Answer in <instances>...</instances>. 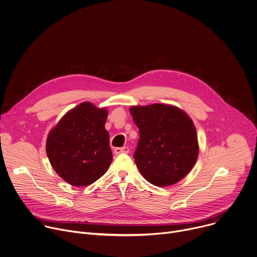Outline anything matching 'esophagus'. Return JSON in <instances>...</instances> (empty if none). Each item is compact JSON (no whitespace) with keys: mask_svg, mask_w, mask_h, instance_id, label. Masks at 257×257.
Wrapping results in <instances>:
<instances>
[{"mask_svg":"<svg viewBox=\"0 0 257 257\" xmlns=\"http://www.w3.org/2000/svg\"><path fill=\"white\" fill-rule=\"evenodd\" d=\"M115 155H121V154H128L129 153V148L128 146H123V148H117L114 150Z\"/></svg>","mask_w":257,"mask_h":257,"instance_id":"obj_1","label":"esophagus"}]
</instances>
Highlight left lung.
I'll return each mask as SVG.
<instances>
[{"label":"left lung","instance_id":"1","mask_svg":"<svg viewBox=\"0 0 257 257\" xmlns=\"http://www.w3.org/2000/svg\"><path fill=\"white\" fill-rule=\"evenodd\" d=\"M129 112L139 129L135 164L152 184H176L194 167L199 146L191 118L166 103L133 105Z\"/></svg>","mask_w":257,"mask_h":257}]
</instances>
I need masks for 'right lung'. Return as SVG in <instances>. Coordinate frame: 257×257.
Segmentation results:
<instances>
[{"mask_svg": "<svg viewBox=\"0 0 257 257\" xmlns=\"http://www.w3.org/2000/svg\"><path fill=\"white\" fill-rule=\"evenodd\" d=\"M106 118V107L84 101L67 112L50 131L46 144L49 161L70 185H90L111 165Z\"/></svg>", "mask_w": 257, "mask_h": 257, "instance_id": "1", "label": "right lung"}]
</instances>
